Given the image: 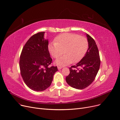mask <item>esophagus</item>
Listing matches in <instances>:
<instances>
[{"instance_id": "obj_1", "label": "esophagus", "mask_w": 120, "mask_h": 120, "mask_svg": "<svg viewBox=\"0 0 120 120\" xmlns=\"http://www.w3.org/2000/svg\"><path fill=\"white\" fill-rule=\"evenodd\" d=\"M62 67H61V66H58V69L59 70H60V69H62Z\"/></svg>"}]
</instances>
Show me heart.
Wrapping results in <instances>:
<instances>
[{
  "instance_id": "1",
  "label": "heart",
  "mask_w": 120,
  "mask_h": 120,
  "mask_svg": "<svg viewBox=\"0 0 120 120\" xmlns=\"http://www.w3.org/2000/svg\"><path fill=\"white\" fill-rule=\"evenodd\" d=\"M88 47L87 39L75 34L64 33L57 36L55 42L48 45V50L58 65L64 66L80 61L86 54Z\"/></svg>"
}]
</instances>
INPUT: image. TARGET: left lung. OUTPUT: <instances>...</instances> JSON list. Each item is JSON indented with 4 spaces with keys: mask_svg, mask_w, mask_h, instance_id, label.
Returning a JSON list of instances; mask_svg holds the SVG:
<instances>
[{
    "mask_svg": "<svg viewBox=\"0 0 120 120\" xmlns=\"http://www.w3.org/2000/svg\"><path fill=\"white\" fill-rule=\"evenodd\" d=\"M88 48L83 58L70 68L66 81L70 86L83 89L94 81L100 68L101 61L98 48L94 39L86 34Z\"/></svg>",
    "mask_w": 120,
    "mask_h": 120,
    "instance_id": "obj_1",
    "label": "left lung"
}]
</instances>
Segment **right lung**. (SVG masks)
Instances as JSON below:
<instances>
[{
    "label": "right lung",
    "instance_id": "obj_1",
    "mask_svg": "<svg viewBox=\"0 0 120 120\" xmlns=\"http://www.w3.org/2000/svg\"><path fill=\"white\" fill-rule=\"evenodd\" d=\"M44 32L32 36L22 49L20 56L21 75L27 86L36 91H42L51 84L56 66L49 67L52 59L48 50V40Z\"/></svg>",
    "mask_w": 120,
    "mask_h": 120
}]
</instances>
